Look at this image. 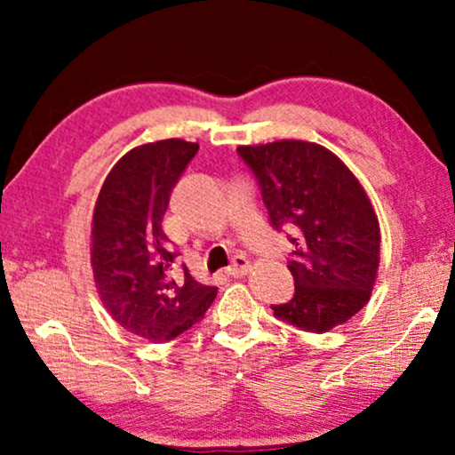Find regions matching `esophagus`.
Listing matches in <instances>:
<instances>
[{"mask_svg":"<svg viewBox=\"0 0 455 455\" xmlns=\"http://www.w3.org/2000/svg\"><path fill=\"white\" fill-rule=\"evenodd\" d=\"M248 271H251V260H248L246 257H242V254L234 257L232 265L228 267V275H232V277H242V275H246Z\"/></svg>","mask_w":455,"mask_h":455,"instance_id":"1","label":"esophagus"}]
</instances>
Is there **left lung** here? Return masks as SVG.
<instances>
[{"mask_svg": "<svg viewBox=\"0 0 455 455\" xmlns=\"http://www.w3.org/2000/svg\"><path fill=\"white\" fill-rule=\"evenodd\" d=\"M257 178L271 226L294 238L288 269L294 298L273 315L304 331L325 333L369 302L381 232L363 184L329 148L307 140L238 147Z\"/></svg>", "mask_w": 455, "mask_h": 455, "instance_id": "left-lung-1", "label": "left lung"}]
</instances>
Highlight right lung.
I'll use <instances>...</instances> for the list:
<instances>
[{
  "label": "right lung",
  "instance_id": "right-lung-1",
  "mask_svg": "<svg viewBox=\"0 0 455 455\" xmlns=\"http://www.w3.org/2000/svg\"><path fill=\"white\" fill-rule=\"evenodd\" d=\"M196 151V142L182 139L134 147L111 167L92 211L97 294L114 321L155 344L201 321L217 296L186 267L184 277H173L178 252L161 228L173 186Z\"/></svg>",
  "mask_w": 455,
  "mask_h": 455
}]
</instances>
